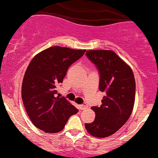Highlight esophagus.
<instances>
[{
	"mask_svg": "<svg viewBox=\"0 0 158 158\" xmlns=\"http://www.w3.org/2000/svg\"><path fill=\"white\" fill-rule=\"evenodd\" d=\"M86 107H87V106H86V105H84V104H83V105H80V106H79V109H80L81 110H83V109H86Z\"/></svg>",
	"mask_w": 158,
	"mask_h": 158,
	"instance_id": "esophagus-1",
	"label": "esophagus"
}]
</instances>
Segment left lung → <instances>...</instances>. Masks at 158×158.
I'll return each instance as SVG.
<instances>
[{"instance_id":"1","label":"left lung","mask_w":158,"mask_h":158,"mask_svg":"<svg viewBox=\"0 0 158 158\" xmlns=\"http://www.w3.org/2000/svg\"><path fill=\"white\" fill-rule=\"evenodd\" d=\"M86 56L100 74L99 89L105 92L100 107L93 106L95 119L86 123L89 135L106 138L117 131L130 117L135 98V81L131 67L112 50H88Z\"/></svg>"}]
</instances>
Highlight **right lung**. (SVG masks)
I'll list each match as a JSON object with an SVG mask.
<instances>
[{
	"instance_id": "obj_1",
	"label": "right lung",
	"mask_w": 158,
	"mask_h": 158,
	"mask_svg": "<svg viewBox=\"0 0 158 158\" xmlns=\"http://www.w3.org/2000/svg\"><path fill=\"white\" fill-rule=\"evenodd\" d=\"M85 49L52 46L31 60L22 83L24 107L35 127L46 133L64 129L78 109L65 98L56 97L69 67L82 57Z\"/></svg>"
}]
</instances>
